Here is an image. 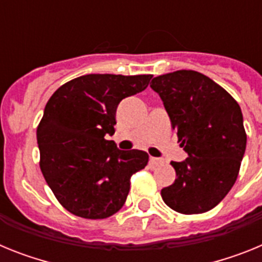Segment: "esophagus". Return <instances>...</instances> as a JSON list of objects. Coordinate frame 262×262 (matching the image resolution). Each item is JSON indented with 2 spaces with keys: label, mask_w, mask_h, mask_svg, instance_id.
I'll list each match as a JSON object with an SVG mask.
<instances>
[{
  "label": "esophagus",
  "mask_w": 262,
  "mask_h": 262,
  "mask_svg": "<svg viewBox=\"0 0 262 262\" xmlns=\"http://www.w3.org/2000/svg\"><path fill=\"white\" fill-rule=\"evenodd\" d=\"M149 164H151L152 166H160L164 164V160L157 159V157H151V159H149Z\"/></svg>",
  "instance_id": "esophagus-1"
}]
</instances>
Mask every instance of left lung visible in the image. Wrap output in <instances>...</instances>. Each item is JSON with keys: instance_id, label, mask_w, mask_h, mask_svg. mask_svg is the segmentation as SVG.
Returning a JSON list of instances; mask_svg holds the SVG:
<instances>
[{"instance_id": "obj_1", "label": "left lung", "mask_w": 262, "mask_h": 262, "mask_svg": "<svg viewBox=\"0 0 262 262\" xmlns=\"http://www.w3.org/2000/svg\"><path fill=\"white\" fill-rule=\"evenodd\" d=\"M151 88L189 156L170 163L177 178L161 190L163 201L181 214L209 211L239 174L247 145L242 108L221 85L195 71L157 76Z\"/></svg>"}]
</instances>
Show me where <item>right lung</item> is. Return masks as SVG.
<instances>
[{
	"label": "right lung",
	"mask_w": 262,
	"mask_h": 262,
	"mask_svg": "<svg viewBox=\"0 0 262 262\" xmlns=\"http://www.w3.org/2000/svg\"><path fill=\"white\" fill-rule=\"evenodd\" d=\"M152 75H85L61 85L48 99L36 129L40 170L61 206L85 219H105L122 209L129 178L148 154L122 151L115 133L123 98L143 92Z\"/></svg>",
	"instance_id": "add662e5"
}]
</instances>
